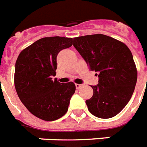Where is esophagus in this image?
Instances as JSON below:
<instances>
[{"mask_svg":"<svg viewBox=\"0 0 147 147\" xmlns=\"http://www.w3.org/2000/svg\"><path fill=\"white\" fill-rule=\"evenodd\" d=\"M75 86H76V88H77V90H79L80 88H81L82 86H83V85H82V84H78V83H76V84H75Z\"/></svg>","mask_w":147,"mask_h":147,"instance_id":"obj_1","label":"esophagus"}]
</instances>
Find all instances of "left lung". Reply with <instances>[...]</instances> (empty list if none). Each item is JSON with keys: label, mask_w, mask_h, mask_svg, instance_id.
Returning a JSON list of instances; mask_svg holds the SVG:
<instances>
[{"label": "left lung", "mask_w": 147, "mask_h": 147, "mask_svg": "<svg viewBox=\"0 0 147 147\" xmlns=\"http://www.w3.org/2000/svg\"><path fill=\"white\" fill-rule=\"evenodd\" d=\"M74 46L99 78L98 85L91 86L93 95L86 101L88 110L97 118L117 115L130 101L137 83L131 50L123 42L102 34L76 37Z\"/></svg>", "instance_id": "1"}]
</instances>
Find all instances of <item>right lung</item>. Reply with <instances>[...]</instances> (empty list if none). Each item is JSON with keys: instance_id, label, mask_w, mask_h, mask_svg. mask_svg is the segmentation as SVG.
I'll return each mask as SVG.
<instances>
[{"instance_id": "add662e5", "label": "right lung", "mask_w": 147, "mask_h": 147, "mask_svg": "<svg viewBox=\"0 0 147 147\" xmlns=\"http://www.w3.org/2000/svg\"><path fill=\"white\" fill-rule=\"evenodd\" d=\"M72 45V38L45 37L23 49L16 59L14 85L17 95L26 108L42 120H57L67 111L75 84L61 83L51 77L56 75L57 54Z\"/></svg>"}]
</instances>
